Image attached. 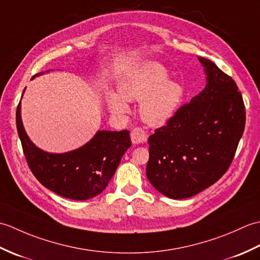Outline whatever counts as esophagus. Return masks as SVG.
I'll return each mask as SVG.
<instances>
[{
	"label": "esophagus",
	"mask_w": 260,
	"mask_h": 260,
	"mask_svg": "<svg viewBox=\"0 0 260 260\" xmlns=\"http://www.w3.org/2000/svg\"><path fill=\"white\" fill-rule=\"evenodd\" d=\"M147 133L146 132L141 128V127H135V128L132 129L131 132V139L133 144H141V143H145L147 140Z\"/></svg>",
	"instance_id": "obj_1"
}]
</instances>
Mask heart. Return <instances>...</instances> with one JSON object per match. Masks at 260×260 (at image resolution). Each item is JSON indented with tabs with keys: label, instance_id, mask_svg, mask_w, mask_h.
<instances>
[{
	"label": "heart",
	"instance_id": "obj_1",
	"mask_svg": "<svg viewBox=\"0 0 260 260\" xmlns=\"http://www.w3.org/2000/svg\"><path fill=\"white\" fill-rule=\"evenodd\" d=\"M161 64L151 62L134 70L120 84V95L108 96L109 108L116 114L128 112V102H141L140 114L146 124L159 127L173 117L183 97V89L175 81L167 80Z\"/></svg>",
	"mask_w": 260,
	"mask_h": 260
}]
</instances>
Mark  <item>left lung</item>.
I'll return each instance as SVG.
<instances>
[{"instance_id": "left-lung-1", "label": "left lung", "mask_w": 260, "mask_h": 260, "mask_svg": "<svg viewBox=\"0 0 260 260\" xmlns=\"http://www.w3.org/2000/svg\"><path fill=\"white\" fill-rule=\"evenodd\" d=\"M198 59L207 86L148 137L147 179L171 199L196 196L221 178L245 129V104L235 80L211 60Z\"/></svg>"}]
</instances>
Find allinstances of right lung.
<instances>
[{
    "mask_svg": "<svg viewBox=\"0 0 260 260\" xmlns=\"http://www.w3.org/2000/svg\"><path fill=\"white\" fill-rule=\"evenodd\" d=\"M39 75L42 74L35 75L32 79ZM16 128L33 175L47 189L71 200H87L102 193L132 145L127 129L99 131L87 144L75 151L47 153L27 137L21 119V102L16 108Z\"/></svg>",
    "mask_w": 260,
    "mask_h": 260,
    "instance_id": "add662e5",
    "label": "right lung"
}]
</instances>
